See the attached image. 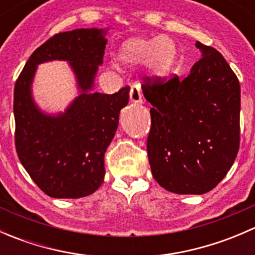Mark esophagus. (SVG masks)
Segmentation results:
<instances>
[{
    "instance_id": "esophagus-1",
    "label": "esophagus",
    "mask_w": 255,
    "mask_h": 255,
    "mask_svg": "<svg viewBox=\"0 0 255 255\" xmlns=\"http://www.w3.org/2000/svg\"><path fill=\"white\" fill-rule=\"evenodd\" d=\"M129 99L130 102H134V104H140V102L143 101V95L139 84H133L132 86H130Z\"/></svg>"
}]
</instances>
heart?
<instances>
[{
  "label": "heart",
  "instance_id": "obj_1",
  "mask_svg": "<svg viewBox=\"0 0 255 255\" xmlns=\"http://www.w3.org/2000/svg\"><path fill=\"white\" fill-rule=\"evenodd\" d=\"M175 58V44L164 35L151 39L127 40L118 53V59L127 65L149 63L151 74L158 78H163L170 71Z\"/></svg>",
  "mask_w": 255,
  "mask_h": 255
}]
</instances>
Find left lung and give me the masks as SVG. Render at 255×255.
<instances>
[{
  "label": "left lung",
  "instance_id": "left-lung-1",
  "mask_svg": "<svg viewBox=\"0 0 255 255\" xmlns=\"http://www.w3.org/2000/svg\"><path fill=\"white\" fill-rule=\"evenodd\" d=\"M202 58L184 80L144 78L151 105L146 140L155 181L182 195L211 191L227 175L239 149V81L215 48L196 42Z\"/></svg>",
  "mask_w": 255,
  "mask_h": 255
}]
</instances>
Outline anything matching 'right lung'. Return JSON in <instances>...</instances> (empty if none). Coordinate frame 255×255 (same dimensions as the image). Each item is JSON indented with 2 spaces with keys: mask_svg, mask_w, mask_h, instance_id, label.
Instances as JSON below:
<instances>
[{
  "mask_svg": "<svg viewBox=\"0 0 255 255\" xmlns=\"http://www.w3.org/2000/svg\"><path fill=\"white\" fill-rule=\"evenodd\" d=\"M107 29L58 33L35 49L14 85V144L20 163L40 190L55 199H79L96 191L105 177V153L115 137L129 86L112 95L91 92L104 60ZM66 60L82 94L65 113H42L31 97L36 66Z\"/></svg>",
  "mask_w": 255,
  "mask_h": 255,
  "instance_id": "add662e5",
  "label": "right lung"
}]
</instances>
